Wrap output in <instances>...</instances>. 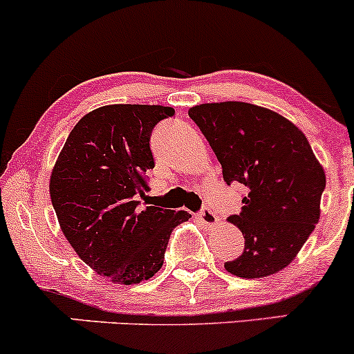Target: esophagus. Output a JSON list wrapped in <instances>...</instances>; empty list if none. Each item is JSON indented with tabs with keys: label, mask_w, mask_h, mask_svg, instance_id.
<instances>
[{
	"label": "esophagus",
	"mask_w": 354,
	"mask_h": 354,
	"mask_svg": "<svg viewBox=\"0 0 354 354\" xmlns=\"http://www.w3.org/2000/svg\"><path fill=\"white\" fill-rule=\"evenodd\" d=\"M198 218H200V221L205 226H208V228H211V226H216V223H218L216 213H214L211 208H203L200 213H198Z\"/></svg>",
	"instance_id": "34e87169"
}]
</instances>
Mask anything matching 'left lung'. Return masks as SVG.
<instances>
[{"label": "left lung", "instance_id": "left-lung-1", "mask_svg": "<svg viewBox=\"0 0 354 354\" xmlns=\"http://www.w3.org/2000/svg\"><path fill=\"white\" fill-rule=\"evenodd\" d=\"M191 120L221 163L226 185L248 188L239 214L230 216L245 236L239 258L226 271L265 278L286 268L319 219L326 176L306 136L271 109L241 103L191 108Z\"/></svg>", "mask_w": 354, "mask_h": 354}]
</instances>
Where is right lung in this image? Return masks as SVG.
Listing matches in <instances>:
<instances>
[{"mask_svg":"<svg viewBox=\"0 0 354 354\" xmlns=\"http://www.w3.org/2000/svg\"><path fill=\"white\" fill-rule=\"evenodd\" d=\"M169 106L109 104L71 129L51 173L50 194L73 250L100 276L120 284L149 279L163 266L171 231L188 211L140 208L154 168V126Z\"/></svg>","mask_w":354,"mask_h":354,"instance_id":"add662e5","label":"right lung"}]
</instances>
